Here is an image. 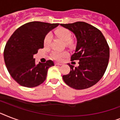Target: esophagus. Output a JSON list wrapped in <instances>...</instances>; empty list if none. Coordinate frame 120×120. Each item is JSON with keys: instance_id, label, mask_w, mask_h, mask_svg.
Masks as SVG:
<instances>
[{"instance_id": "obj_1", "label": "esophagus", "mask_w": 120, "mask_h": 120, "mask_svg": "<svg viewBox=\"0 0 120 120\" xmlns=\"http://www.w3.org/2000/svg\"><path fill=\"white\" fill-rule=\"evenodd\" d=\"M55 65H62V64H60V63H57V62H55Z\"/></svg>"}]
</instances>
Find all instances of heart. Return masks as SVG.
Instances as JSON below:
<instances>
[{
  "mask_svg": "<svg viewBox=\"0 0 120 120\" xmlns=\"http://www.w3.org/2000/svg\"><path fill=\"white\" fill-rule=\"evenodd\" d=\"M55 34H56L57 37H58L60 39L65 42H68L69 43L71 39V34L68 30L64 28H60V29H57L55 31ZM52 39V35L50 34H48L45 36L44 38V45L45 46H48L50 44ZM68 53L66 52H53L52 53V56L55 60L60 61L62 60L65 56H67Z\"/></svg>",
  "mask_w": 120,
  "mask_h": 120,
  "instance_id": "b5f03b06",
  "label": "heart"
}]
</instances>
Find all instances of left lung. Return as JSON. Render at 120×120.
Listing matches in <instances>:
<instances>
[{
	"label": "left lung",
	"mask_w": 120,
	"mask_h": 120,
	"mask_svg": "<svg viewBox=\"0 0 120 120\" xmlns=\"http://www.w3.org/2000/svg\"><path fill=\"white\" fill-rule=\"evenodd\" d=\"M60 25L75 35L77 45L71 61L79 60V67L68 64L70 71L62 77L63 80L76 90L91 87L102 78L108 66L110 49L107 41L100 30L84 22Z\"/></svg>",
	"instance_id": "left-lung-1"
}]
</instances>
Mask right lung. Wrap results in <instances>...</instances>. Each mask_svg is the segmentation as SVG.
I'll return each mask as SVG.
<instances>
[{"label": "right lung", "mask_w": 120, "mask_h": 120, "mask_svg": "<svg viewBox=\"0 0 120 120\" xmlns=\"http://www.w3.org/2000/svg\"><path fill=\"white\" fill-rule=\"evenodd\" d=\"M59 23L31 22L18 28L5 47L4 58L11 77L22 86L40 85L47 78L48 69L54 65L52 60L38 64L34 55L43 49L47 34Z\"/></svg>", "instance_id": "add662e5"}]
</instances>
